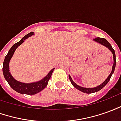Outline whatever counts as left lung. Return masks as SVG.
<instances>
[{"instance_id": "1", "label": "left lung", "mask_w": 121, "mask_h": 121, "mask_svg": "<svg viewBox=\"0 0 121 121\" xmlns=\"http://www.w3.org/2000/svg\"><path fill=\"white\" fill-rule=\"evenodd\" d=\"M93 41H95V42H97V43H99L100 45H103V46L107 47L108 49L111 52H112V54H113V66H112V70H111V72L110 74L109 75V76L107 78L106 80H105L102 84H101L100 85L97 86H96V87H91V88L82 87V86H78L77 84H76L72 80L71 76H70V75H69V79H70V82H71L72 86H73L75 88H76L77 90L81 91L82 92H84V93H86V94H91V93L97 92V91H98L101 90L103 87H105V86H106L107 84V83L109 82V81L110 80L111 76H112V74H113V72H114V71H115V66H116V56H115V50L113 49L112 46L111 45V44H110V43H109V42H108L105 39H104V38H101V37H97V38L94 39Z\"/></svg>"}]
</instances>
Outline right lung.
Returning a JSON list of instances; mask_svg holds the SVG:
<instances>
[{
	"label": "right lung",
	"instance_id": "add662e5",
	"mask_svg": "<svg viewBox=\"0 0 121 121\" xmlns=\"http://www.w3.org/2000/svg\"><path fill=\"white\" fill-rule=\"evenodd\" d=\"M34 35V32H30V34L26 35L24 37L22 38V39L18 41L17 43H15L13 46L9 50L8 54L5 56L4 60L3 62V66H2V72L4 77L5 80L7 81L10 86L16 91L22 94H27V95H35L42 91L45 89L49 79L51 77V75L54 69H52L50 70L49 72L47 74L40 80L39 81L31 82V83H24L22 82L17 81L14 77L12 76L11 73L10 72L9 70V63L11 60L12 56L14 53L15 51L16 50L18 47L25 41V40L27 39L28 37L32 36Z\"/></svg>",
	"mask_w": 121,
	"mask_h": 121
}]
</instances>
